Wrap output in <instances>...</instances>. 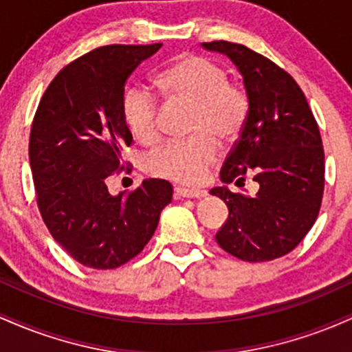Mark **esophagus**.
<instances>
[{
	"label": "esophagus",
	"mask_w": 352,
	"mask_h": 352,
	"mask_svg": "<svg viewBox=\"0 0 352 352\" xmlns=\"http://www.w3.org/2000/svg\"><path fill=\"white\" fill-rule=\"evenodd\" d=\"M173 195H175V199H201V197L207 195V190L175 187V190H173Z\"/></svg>",
	"instance_id": "1"
}]
</instances>
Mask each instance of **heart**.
Segmentation results:
<instances>
[{
  "mask_svg": "<svg viewBox=\"0 0 352 352\" xmlns=\"http://www.w3.org/2000/svg\"><path fill=\"white\" fill-rule=\"evenodd\" d=\"M155 86L168 102L190 107L185 132L190 137L155 148L145 159L153 177L177 184L197 185L215 162L218 145L230 147L245 131L250 112L248 94L228 79L227 71L215 60L197 54L173 59L155 78ZM125 124L140 142L160 139L159 100L147 89H129L124 94Z\"/></svg>",
  "mask_w": 352,
  "mask_h": 352,
  "instance_id": "heart-1",
  "label": "heart"
}]
</instances>
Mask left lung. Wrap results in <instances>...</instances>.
<instances>
[{"label":"left lung","instance_id":"1","mask_svg":"<svg viewBox=\"0 0 352 352\" xmlns=\"http://www.w3.org/2000/svg\"><path fill=\"white\" fill-rule=\"evenodd\" d=\"M227 54L243 76L250 99L245 131L220 170L223 184L260 185L256 195L210 190L228 207L217 243L238 260L260 263L288 254L316 221L324 192V151L305 92L285 69L243 46L204 43Z\"/></svg>","mask_w":352,"mask_h":352}]
</instances>
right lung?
<instances>
[{
  "label": "right lung",
  "mask_w": 352,
  "mask_h": 352,
  "mask_svg": "<svg viewBox=\"0 0 352 352\" xmlns=\"http://www.w3.org/2000/svg\"><path fill=\"white\" fill-rule=\"evenodd\" d=\"M162 44H111L64 66L39 100L30 134L38 208L58 243L80 265L114 270L148 243L172 185L144 180L114 197L107 179L124 168L132 134L122 114L124 87Z\"/></svg>",
  "instance_id": "right-lung-1"
}]
</instances>
